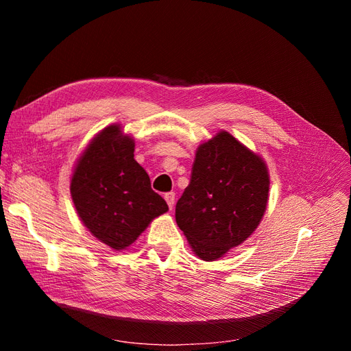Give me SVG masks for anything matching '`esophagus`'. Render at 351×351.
<instances>
[{
	"mask_svg": "<svg viewBox=\"0 0 351 351\" xmlns=\"http://www.w3.org/2000/svg\"><path fill=\"white\" fill-rule=\"evenodd\" d=\"M165 200H167V204H168V208H169V210H173L174 209V205H176V193L174 192H169V193H165Z\"/></svg>",
	"mask_w": 351,
	"mask_h": 351,
	"instance_id": "1",
	"label": "esophagus"
}]
</instances>
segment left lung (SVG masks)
Listing matches in <instances>:
<instances>
[{"instance_id":"left-lung-1","label":"left lung","mask_w":351,"mask_h":351,"mask_svg":"<svg viewBox=\"0 0 351 351\" xmlns=\"http://www.w3.org/2000/svg\"><path fill=\"white\" fill-rule=\"evenodd\" d=\"M268 192L263 159L219 132L197 147L192 178L176 205L177 226L202 261H215L258 228Z\"/></svg>"}]
</instances>
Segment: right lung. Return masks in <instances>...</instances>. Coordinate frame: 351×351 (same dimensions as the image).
Listing matches in <instances>:
<instances>
[{
    "label": "right lung",
    "mask_w": 351,
    "mask_h": 351,
    "mask_svg": "<svg viewBox=\"0 0 351 351\" xmlns=\"http://www.w3.org/2000/svg\"><path fill=\"white\" fill-rule=\"evenodd\" d=\"M70 192L77 215L92 234L114 250L139 237L168 210L134 159V141L120 124L105 127L77 159Z\"/></svg>",
    "instance_id": "add662e5"
}]
</instances>
